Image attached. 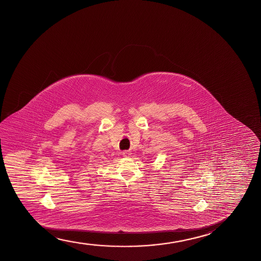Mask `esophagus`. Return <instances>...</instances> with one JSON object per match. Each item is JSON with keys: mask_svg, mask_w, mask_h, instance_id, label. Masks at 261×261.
Here are the masks:
<instances>
[{"mask_svg": "<svg viewBox=\"0 0 261 261\" xmlns=\"http://www.w3.org/2000/svg\"><path fill=\"white\" fill-rule=\"evenodd\" d=\"M122 154H123V156H124V157H127V156H129V155L131 154V152H130L129 150H125V151H123V152H122Z\"/></svg>", "mask_w": 261, "mask_h": 261, "instance_id": "esophagus-1", "label": "esophagus"}]
</instances>
